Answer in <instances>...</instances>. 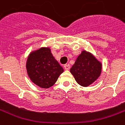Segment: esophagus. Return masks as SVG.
Listing matches in <instances>:
<instances>
[{
    "label": "esophagus",
    "mask_w": 125,
    "mask_h": 125,
    "mask_svg": "<svg viewBox=\"0 0 125 125\" xmlns=\"http://www.w3.org/2000/svg\"><path fill=\"white\" fill-rule=\"evenodd\" d=\"M64 68H65V70H68L70 69V64H65L64 65Z\"/></svg>",
    "instance_id": "obj_1"
}]
</instances>
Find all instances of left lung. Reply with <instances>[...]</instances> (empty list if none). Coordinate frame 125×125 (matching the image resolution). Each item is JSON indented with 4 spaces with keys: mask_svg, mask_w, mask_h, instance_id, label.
<instances>
[{
    "mask_svg": "<svg viewBox=\"0 0 125 125\" xmlns=\"http://www.w3.org/2000/svg\"><path fill=\"white\" fill-rule=\"evenodd\" d=\"M102 65L89 52L83 51L77 57L71 68L70 72L82 86L86 87L92 84L101 73Z\"/></svg>",
    "mask_w": 125,
    "mask_h": 125,
    "instance_id": "8db88e82",
    "label": "left lung"
}]
</instances>
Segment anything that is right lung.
<instances>
[{"label":"right lung","mask_w":125,"mask_h":125,"mask_svg":"<svg viewBox=\"0 0 125 125\" xmlns=\"http://www.w3.org/2000/svg\"><path fill=\"white\" fill-rule=\"evenodd\" d=\"M27 70L33 83L42 88H48L56 82L63 69L53 57L50 49L42 47L29 55Z\"/></svg>","instance_id":"obj_1"}]
</instances>
